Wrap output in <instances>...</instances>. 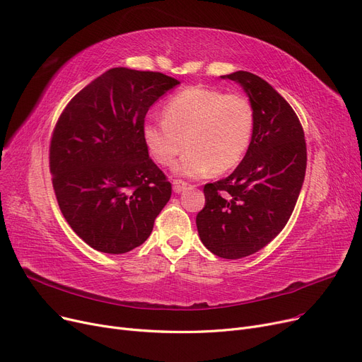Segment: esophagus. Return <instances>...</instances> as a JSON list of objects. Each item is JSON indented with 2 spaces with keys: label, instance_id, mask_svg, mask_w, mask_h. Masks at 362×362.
<instances>
[{
  "label": "esophagus",
  "instance_id": "esophagus-1",
  "mask_svg": "<svg viewBox=\"0 0 362 362\" xmlns=\"http://www.w3.org/2000/svg\"><path fill=\"white\" fill-rule=\"evenodd\" d=\"M186 187H187V183H186L185 180H182V179H175V180H173V191H175L176 194L183 192Z\"/></svg>",
  "mask_w": 362,
  "mask_h": 362
}]
</instances>
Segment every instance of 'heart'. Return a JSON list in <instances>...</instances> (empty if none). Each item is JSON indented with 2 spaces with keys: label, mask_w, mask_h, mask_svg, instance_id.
Listing matches in <instances>:
<instances>
[{
  "label": "heart",
  "mask_w": 362,
  "mask_h": 362,
  "mask_svg": "<svg viewBox=\"0 0 362 362\" xmlns=\"http://www.w3.org/2000/svg\"><path fill=\"white\" fill-rule=\"evenodd\" d=\"M255 124L252 103L242 93L191 86L177 92L164 105V119L149 117L142 126L144 142L157 163L176 164L185 176L199 177L214 168H233L248 149Z\"/></svg>",
  "instance_id": "b5f03b06"
}]
</instances>
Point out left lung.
Segmentation results:
<instances>
[{
    "label": "left lung",
    "instance_id": "8db88e82",
    "mask_svg": "<svg viewBox=\"0 0 362 362\" xmlns=\"http://www.w3.org/2000/svg\"><path fill=\"white\" fill-rule=\"evenodd\" d=\"M239 83L255 112L248 151L230 176L204 186L198 233L214 255L238 259L270 243L286 226L307 168V144L293 108L259 76H221Z\"/></svg>",
    "mask_w": 362,
    "mask_h": 362
}]
</instances>
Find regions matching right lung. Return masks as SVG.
I'll return each mask as SVG.
<instances>
[{
	"mask_svg": "<svg viewBox=\"0 0 362 362\" xmlns=\"http://www.w3.org/2000/svg\"><path fill=\"white\" fill-rule=\"evenodd\" d=\"M180 82L158 71L114 67L76 93L57 122L49 171L60 210L90 248L124 254L151 235L171 183L149 158V107Z\"/></svg>",
	"mask_w": 362,
	"mask_h": 362,
	"instance_id": "right-lung-1",
	"label": "right lung"
}]
</instances>
